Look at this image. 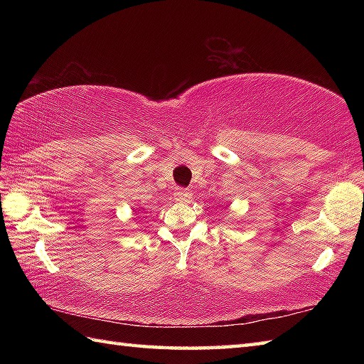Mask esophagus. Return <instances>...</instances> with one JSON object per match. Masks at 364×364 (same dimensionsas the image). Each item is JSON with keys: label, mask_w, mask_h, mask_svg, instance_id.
Listing matches in <instances>:
<instances>
[{"label": "esophagus", "mask_w": 364, "mask_h": 364, "mask_svg": "<svg viewBox=\"0 0 364 364\" xmlns=\"http://www.w3.org/2000/svg\"><path fill=\"white\" fill-rule=\"evenodd\" d=\"M173 197H175L176 202H180V203H186V202H189V200L192 198V192H191V191H188V189H180V191H176V192H175Z\"/></svg>", "instance_id": "1"}]
</instances>
